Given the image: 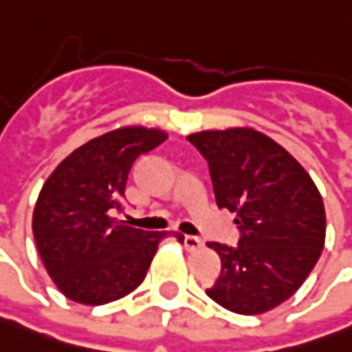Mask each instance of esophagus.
<instances>
[{
	"instance_id": "obj_1",
	"label": "esophagus",
	"mask_w": 352,
	"mask_h": 352,
	"mask_svg": "<svg viewBox=\"0 0 352 352\" xmlns=\"http://www.w3.org/2000/svg\"><path fill=\"white\" fill-rule=\"evenodd\" d=\"M184 247L188 250H197L204 247V241L199 239V236H194V235H186L184 236Z\"/></svg>"
}]
</instances>
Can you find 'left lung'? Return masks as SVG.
I'll return each instance as SVG.
<instances>
[{
  "label": "left lung",
  "mask_w": 352,
  "mask_h": 352,
  "mask_svg": "<svg viewBox=\"0 0 352 352\" xmlns=\"http://www.w3.org/2000/svg\"><path fill=\"white\" fill-rule=\"evenodd\" d=\"M208 160L215 201L236 213L239 245L208 243L221 272L206 290L241 316L286 302L309 276L325 245L318 186L294 156L254 129L201 131L188 137Z\"/></svg>",
  "instance_id": "left-lung-1"
}]
</instances>
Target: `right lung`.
I'll use <instances>...</instances> for the list:
<instances>
[{"label":"right lung","mask_w":352,"mask_h":352,"mask_svg":"<svg viewBox=\"0 0 352 352\" xmlns=\"http://www.w3.org/2000/svg\"><path fill=\"white\" fill-rule=\"evenodd\" d=\"M164 141L158 129H116L76 148L48 176L34 206L33 235L48 276L68 300L107 304L144 280L170 231L133 229L116 215L123 213L135 160Z\"/></svg>","instance_id":"obj_1"}]
</instances>
